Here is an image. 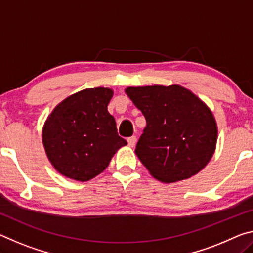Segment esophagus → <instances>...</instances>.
Here are the masks:
<instances>
[{"label": "esophagus", "mask_w": 253, "mask_h": 253, "mask_svg": "<svg viewBox=\"0 0 253 253\" xmlns=\"http://www.w3.org/2000/svg\"><path fill=\"white\" fill-rule=\"evenodd\" d=\"M127 142H128V145H129L130 147H134V146H135V144H136V142H137L136 136H131V137H129V138L127 139Z\"/></svg>", "instance_id": "1"}]
</instances>
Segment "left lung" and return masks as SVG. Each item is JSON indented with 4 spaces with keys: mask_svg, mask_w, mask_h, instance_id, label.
Segmentation results:
<instances>
[{
    "mask_svg": "<svg viewBox=\"0 0 253 253\" xmlns=\"http://www.w3.org/2000/svg\"><path fill=\"white\" fill-rule=\"evenodd\" d=\"M125 91L146 118L135 153L154 177L173 183L207 166L215 151L217 127L199 97L178 84L128 87Z\"/></svg>",
    "mask_w": 253,
    "mask_h": 253,
    "instance_id": "left-lung-1",
    "label": "left lung"
}]
</instances>
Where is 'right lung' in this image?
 <instances>
[{"label": "right lung", "instance_id": "obj_1", "mask_svg": "<svg viewBox=\"0 0 253 253\" xmlns=\"http://www.w3.org/2000/svg\"><path fill=\"white\" fill-rule=\"evenodd\" d=\"M113 95L109 88L84 89L66 98L50 114L42 130V142L59 173L76 181H89L127 145L107 110Z\"/></svg>", "mask_w": 253, "mask_h": 253}]
</instances>
